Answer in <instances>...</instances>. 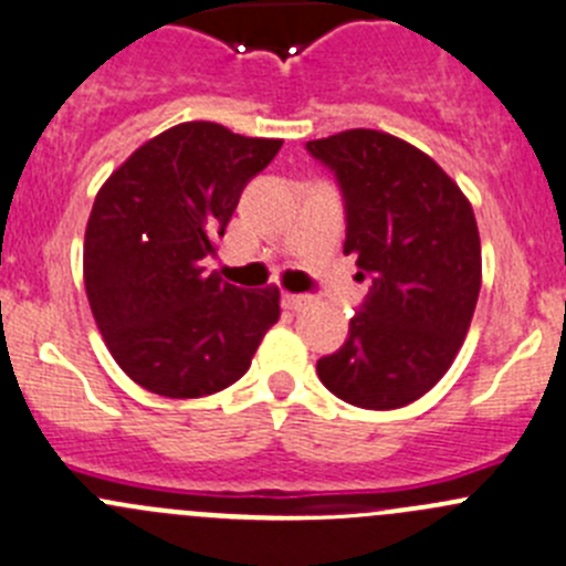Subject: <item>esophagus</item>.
Masks as SVG:
<instances>
[{
	"label": "esophagus",
	"mask_w": 566,
	"mask_h": 566,
	"mask_svg": "<svg viewBox=\"0 0 566 566\" xmlns=\"http://www.w3.org/2000/svg\"><path fill=\"white\" fill-rule=\"evenodd\" d=\"M307 305H311L307 294H283V307H289V311H302Z\"/></svg>",
	"instance_id": "1"
}]
</instances>
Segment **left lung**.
Wrapping results in <instances>:
<instances>
[{
  "mask_svg": "<svg viewBox=\"0 0 566 566\" xmlns=\"http://www.w3.org/2000/svg\"><path fill=\"white\" fill-rule=\"evenodd\" d=\"M335 172L344 253L371 277L349 338L316 363L329 394L363 410L421 399L454 363L481 289V242L462 189L394 134L349 128L305 145Z\"/></svg>",
  "mask_w": 566,
  "mask_h": 566,
  "instance_id": "8db88e82",
  "label": "left lung"
}]
</instances>
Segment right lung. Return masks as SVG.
Instances as JSON below:
<instances>
[{"label":"right lung","instance_id":"1","mask_svg":"<svg viewBox=\"0 0 566 566\" xmlns=\"http://www.w3.org/2000/svg\"><path fill=\"white\" fill-rule=\"evenodd\" d=\"M281 145L181 123L134 150L95 195L87 300L117 366L150 394L198 399L228 388L281 318L275 285L239 289L203 266L242 189Z\"/></svg>","mask_w":566,"mask_h":566}]
</instances>
